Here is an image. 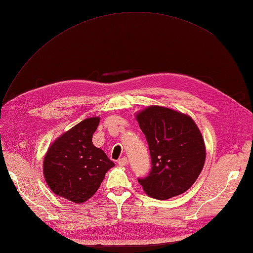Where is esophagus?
I'll return each mask as SVG.
<instances>
[{"mask_svg":"<svg viewBox=\"0 0 253 253\" xmlns=\"http://www.w3.org/2000/svg\"><path fill=\"white\" fill-rule=\"evenodd\" d=\"M118 165H120V166H126L127 165V158L124 157V158L118 160Z\"/></svg>","mask_w":253,"mask_h":253,"instance_id":"1","label":"esophagus"}]
</instances>
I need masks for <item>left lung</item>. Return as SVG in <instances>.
I'll return each mask as SVG.
<instances>
[{"instance_id": "obj_1", "label": "left lung", "mask_w": 253, "mask_h": 253, "mask_svg": "<svg viewBox=\"0 0 253 253\" xmlns=\"http://www.w3.org/2000/svg\"><path fill=\"white\" fill-rule=\"evenodd\" d=\"M149 144L152 169L138 179L148 196L166 200L193 185L206 162V144L192 118L165 106L151 105L136 114Z\"/></svg>"}]
</instances>
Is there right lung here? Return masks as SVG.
Here are the masks:
<instances>
[{
	"mask_svg": "<svg viewBox=\"0 0 253 253\" xmlns=\"http://www.w3.org/2000/svg\"><path fill=\"white\" fill-rule=\"evenodd\" d=\"M100 117L85 118L64 132L47 149L43 175L56 196L74 203L85 202L99 189L115 164L92 143Z\"/></svg>",
	"mask_w": 253,
	"mask_h": 253,
	"instance_id": "1",
	"label": "right lung"
}]
</instances>
